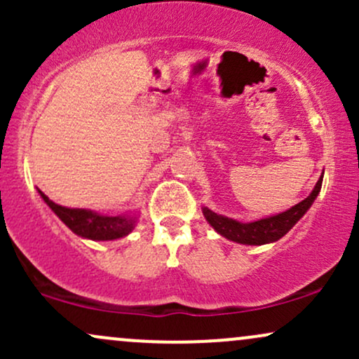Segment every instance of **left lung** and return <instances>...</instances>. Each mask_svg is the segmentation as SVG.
<instances>
[{
  "label": "left lung",
  "mask_w": 359,
  "mask_h": 359,
  "mask_svg": "<svg viewBox=\"0 0 359 359\" xmlns=\"http://www.w3.org/2000/svg\"><path fill=\"white\" fill-rule=\"evenodd\" d=\"M320 185H323V177L317 180L316 187L312 189V192L309 194L302 203L292 205L287 211L273 214V216H266L258 221L240 222L236 219H231V217L222 216V214L212 212L211 209L208 208H203V214L205 221H208L221 236H224L226 240L240 243V245H266V243L278 241L280 238L285 236V234L294 228L295 222L311 209L316 197L319 196Z\"/></svg>",
  "instance_id": "left-lung-1"
}]
</instances>
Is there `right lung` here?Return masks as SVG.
<instances>
[{
    "mask_svg": "<svg viewBox=\"0 0 359 359\" xmlns=\"http://www.w3.org/2000/svg\"><path fill=\"white\" fill-rule=\"evenodd\" d=\"M45 204L59 216V219L76 233L77 236L93 241H113L125 238L137 226V214H121V216H102L90 209H72L55 204L42 191H39Z\"/></svg>",
    "mask_w": 359,
    "mask_h": 359,
    "instance_id": "obj_1",
    "label": "right lung"
}]
</instances>
